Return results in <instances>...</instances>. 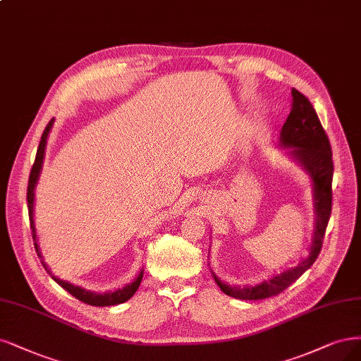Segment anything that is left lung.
I'll return each mask as SVG.
<instances>
[{"instance_id":"obj_1","label":"left lung","mask_w":361,"mask_h":361,"mask_svg":"<svg viewBox=\"0 0 361 361\" xmlns=\"http://www.w3.org/2000/svg\"><path fill=\"white\" fill-rule=\"evenodd\" d=\"M293 106L291 111L282 126L281 131V145L291 147V155L299 161L306 169V171L314 180V197H315V212L317 224L314 231V242L310 246V252L302 263L270 278L269 281L261 282L255 287H228L222 283L216 276L215 281L218 287L230 297L240 300H261L267 297L276 295L285 288L299 279L303 273L315 263L318 258L322 240H324L326 228L331 215V202H333V158H331V146L327 134L322 128L318 119L314 106L310 104L307 97L300 91L293 88Z\"/></svg>"}]
</instances>
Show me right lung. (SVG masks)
Returning <instances> with one entry per match:
<instances>
[{
	"instance_id": "obj_1",
	"label": "right lung",
	"mask_w": 361,
	"mask_h": 361,
	"mask_svg": "<svg viewBox=\"0 0 361 361\" xmlns=\"http://www.w3.org/2000/svg\"><path fill=\"white\" fill-rule=\"evenodd\" d=\"M54 126V119L49 121V123L46 126L43 134H42V140H40V145H39V149H37V155H35V161L32 164V169H31V173H30V179H28V190H27V200H28V215H30V226H31V230H32V239H34V247L37 251V255H39V258H42V264L43 267L46 269V271L49 273L54 278L55 282H58L62 288H64L66 291H68L73 297H76L78 300L86 303V305H91V306H114V305H119V303H123L130 300L131 297L134 295V293L137 291L139 285L142 282V278H143V271H140V275L137 276V279H135L134 282H131L130 285H127V287H123L122 290H116L114 293H104V294H95V293H91V291H86L80 287H74V285L68 283V282H64L58 279L56 276L52 275L51 269H47V266L44 264L43 261V257L39 251V245H37V240H35V227H34V218H32V206H34V188H35V183H37V179H39V175H40V170H42V166H43V158H44V149H46V140H47V135H49V131H51Z\"/></svg>"
}]
</instances>
